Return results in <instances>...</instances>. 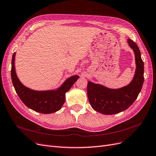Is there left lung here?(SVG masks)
<instances>
[{"mask_svg":"<svg viewBox=\"0 0 156 156\" xmlns=\"http://www.w3.org/2000/svg\"><path fill=\"white\" fill-rule=\"evenodd\" d=\"M129 46L135 55L136 70L129 84L120 88L112 89L88 81L87 93L92 108L103 115H114L126 110L138 97L144 81V63L140 49L133 40L127 39Z\"/></svg>","mask_w":156,"mask_h":156,"instance_id":"1","label":"left lung"}]
</instances>
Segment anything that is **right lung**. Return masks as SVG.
Wrapping results in <instances>:
<instances>
[{
  "mask_svg": "<svg viewBox=\"0 0 156 156\" xmlns=\"http://www.w3.org/2000/svg\"><path fill=\"white\" fill-rule=\"evenodd\" d=\"M16 52L13 54L11 76L12 83L18 97L27 107L43 114H51L61 109L65 102V94L79 78L75 75L65 80L58 88L38 91L25 86L17 77L15 61Z\"/></svg>",
  "mask_w": 156,
  "mask_h": 156,
  "instance_id": "right-lung-1",
  "label": "right lung"
}]
</instances>
